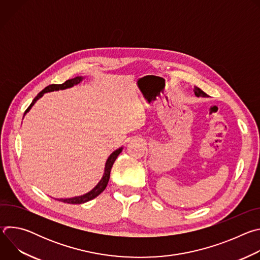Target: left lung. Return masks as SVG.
Returning a JSON list of instances; mask_svg holds the SVG:
<instances>
[{"instance_id":"left-lung-1","label":"left lung","mask_w":260,"mask_h":260,"mask_svg":"<svg viewBox=\"0 0 260 260\" xmlns=\"http://www.w3.org/2000/svg\"><path fill=\"white\" fill-rule=\"evenodd\" d=\"M193 92H194L196 96H198V98H209V95H208L206 92H204L201 88H199V87H197V86H194Z\"/></svg>"}]
</instances>
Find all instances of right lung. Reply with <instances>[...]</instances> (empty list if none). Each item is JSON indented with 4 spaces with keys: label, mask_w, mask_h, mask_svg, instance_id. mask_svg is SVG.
<instances>
[{
    "label": "right lung",
    "mask_w": 260,
    "mask_h": 260,
    "mask_svg": "<svg viewBox=\"0 0 260 260\" xmlns=\"http://www.w3.org/2000/svg\"><path fill=\"white\" fill-rule=\"evenodd\" d=\"M85 78H86V76H77V77L73 78V79L67 80V81H66L64 83H62V84H51V85H48V86L45 87L41 92H39L38 94H37V96L32 100L31 104L29 105V107L26 109V111L24 112V115L31 109V107L35 105V103L44 95V93L52 92V91H58V90H64V89L71 88V87H73L74 85H77V84H79L80 82H82V80L85 79ZM24 115H23V117H24ZM122 150H123V146L119 147L118 149L114 150L112 153H111V154L109 155V157L107 158L106 164H105V170H104V174H103L102 179L99 181V183L95 185V186H94L90 191H88V192L85 193V194L79 196V197H74V198H70V199H55V200H57V201H59V202H62V203H66V204H84V203L89 202V201L93 200L94 198H96V197H98L99 194H101V193L105 190V188L107 187L109 179H110V172H111V169H112L113 164L115 162L117 156L122 152Z\"/></svg>",
    "instance_id": "add662e5"
}]
</instances>
